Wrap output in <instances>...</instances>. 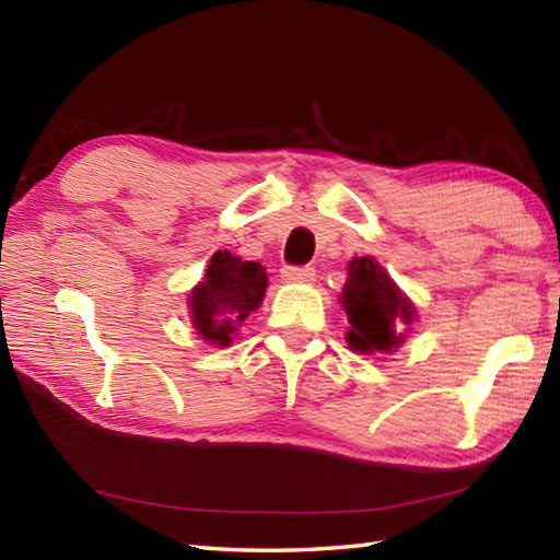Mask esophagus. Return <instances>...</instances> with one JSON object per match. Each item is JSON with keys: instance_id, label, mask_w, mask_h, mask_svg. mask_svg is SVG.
I'll return each mask as SVG.
<instances>
[{"instance_id": "34e87169", "label": "esophagus", "mask_w": 560, "mask_h": 560, "mask_svg": "<svg viewBox=\"0 0 560 560\" xmlns=\"http://www.w3.org/2000/svg\"><path fill=\"white\" fill-rule=\"evenodd\" d=\"M281 277L289 283H311V281H315V269L313 267H283Z\"/></svg>"}]
</instances>
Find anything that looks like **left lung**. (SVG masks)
Returning a JSON list of instances; mask_svg holds the SVG:
<instances>
[{
    "label": "left lung",
    "mask_w": 560,
    "mask_h": 560,
    "mask_svg": "<svg viewBox=\"0 0 560 560\" xmlns=\"http://www.w3.org/2000/svg\"><path fill=\"white\" fill-rule=\"evenodd\" d=\"M349 317L347 341L359 353H389L404 341L401 328L413 323L416 307L373 257H353L339 295ZM409 331V329H405Z\"/></svg>",
    "instance_id": "left-lung-1"
}]
</instances>
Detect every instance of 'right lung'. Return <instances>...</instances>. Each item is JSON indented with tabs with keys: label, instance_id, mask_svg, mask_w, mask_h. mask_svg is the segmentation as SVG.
I'll return each instance as SVG.
<instances>
[{
	"label": "right lung",
	"instance_id": "obj_1",
	"mask_svg": "<svg viewBox=\"0 0 560 560\" xmlns=\"http://www.w3.org/2000/svg\"><path fill=\"white\" fill-rule=\"evenodd\" d=\"M265 291L267 273L259 261H245L229 249L213 253L205 281L189 291L197 335L217 347H231L237 327L261 305Z\"/></svg>",
	"mask_w": 560,
	"mask_h": 560
}]
</instances>
